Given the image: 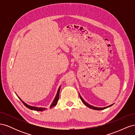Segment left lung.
Instances as JSON below:
<instances>
[{
    "instance_id": "left-lung-1",
    "label": "left lung",
    "mask_w": 135,
    "mask_h": 135,
    "mask_svg": "<svg viewBox=\"0 0 135 135\" xmlns=\"http://www.w3.org/2000/svg\"><path fill=\"white\" fill-rule=\"evenodd\" d=\"M79 97H80V98L81 100L82 101L84 105H86L87 107H89V108H90V109H93V110H104V109H107V108H109V107H111V106H112V105H113V104H112V105H109V106H108V107H104V108H98V107H93V106H92V105H91L88 104L87 103H86V102H85V101L82 99V97H81V96L80 95V94H79Z\"/></svg>"
}]
</instances>
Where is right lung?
Instances as JSON below:
<instances>
[{
	"instance_id": "add662e5",
	"label": "right lung",
	"mask_w": 135,
	"mask_h": 135,
	"mask_svg": "<svg viewBox=\"0 0 135 135\" xmlns=\"http://www.w3.org/2000/svg\"><path fill=\"white\" fill-rule=\"evenodd\" d=\"M60 88H61V86L59 87V88L58 89L57 92V94H56V97L55 98L54 101H53L52 104L51 105L50 108H52V107H55V106H56L57 105V104L58 100L59 99V94H60ZM18 98H19L20 100H21V99H20L19 97H18ZM21 101L22 102V103L24 104V105H25V107H26L27 108H28V109H30V110H35V111H39V112H42V111H43V110H47L46 108H38V107H32V106H30V105L26 104V103H24L23 101L21 100Z\"/></svg>"
}]
</instances>
